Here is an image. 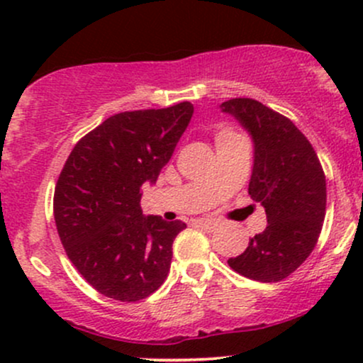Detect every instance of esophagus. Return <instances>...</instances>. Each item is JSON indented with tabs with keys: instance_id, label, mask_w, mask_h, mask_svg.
Wrapping results in <instances>:
<instances>
[{
	"instance_id": "esophagus-1",
	"label": "esophagus",
	"mask_w": 363,
	"mask_h": 363,
	"mask_svg": "<svg viewBox=\"0 0 363 363\" xmlns=\"http://www.w3.org/2000/svg\"><path fill=\"white\" fill-rule=\"evenodd\" d=\"M196 227L203 228V230L206 232H213L216 227H218V223L216 222H211V220H196Z\"/></svg>"
}]
</instances>
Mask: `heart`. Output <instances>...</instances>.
Masks as SVG:
<instances>
[{"instance_id": "obj_1", "label": "heart", "mask_w": 363, "mask_h": 363, "mask_svg": "<svg viewBox=\"0 0 363 363\" xmlns=\"http://www.w3.org/2000/svg\"><path fill=\"white\" fill-rule=\"evenodd\" d=\"M220 135H227V133H220Z\"/></svg>"}]
</instances>
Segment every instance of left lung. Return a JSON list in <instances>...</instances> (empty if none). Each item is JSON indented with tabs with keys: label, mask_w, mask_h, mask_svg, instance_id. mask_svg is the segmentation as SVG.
Masks as SVG:
<instances>
[{
	"label": "left lung",
	"mask_w": 363,
	"mask_h": 363,
	"mask_svg": "<svg viewBox=\"0 0 363 363\" xmlns=\"http://www.w3.org/2000/svg\"><path fill=\"white\" fill-rule=\"evenodd\" d=\"M222 111L247 129L254 141L249 194L264 206L268 225L247 249L228 259L234 272L272 283L291 274L318 244L326 215V176L301 129L254 99H230Z\"/></svg>",
	"instance_id": "8db88e82"
}]
</instances>
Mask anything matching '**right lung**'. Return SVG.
<instances>
[{
    "instance_id": "right-lung-1",
    "label": "right lung",
    "mask_w": 363,
    "mask_h": 363,
    "mask_svg": "<svg viewBox=\"0 0 363 363\" xmlns=\"http://www.w3.org/2000/svg\"><path fill=\"white\" fill-rule=\"evenodd\" d=\"M191 102L111 116L74 145L54 189V220L78 273L121 302L147 298L165 281L186 223L141 211L193 116Z\"/></svg>"
}]
</instances>
